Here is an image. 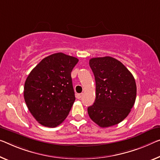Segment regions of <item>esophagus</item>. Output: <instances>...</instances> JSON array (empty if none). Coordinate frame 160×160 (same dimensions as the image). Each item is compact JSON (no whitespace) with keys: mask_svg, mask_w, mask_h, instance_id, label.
I'll use <instances>...</instances> for the list:
<instances>
[{"mask_svg":"<svg viewBox=\"0 0 160 160\" xmlns=\"http://www.w3.org/2000/svg\"><path fill=\"white\" fill-rule=\"evenodd\" d=\"M82 97H83V94L82 93V94H78L77 95V98L78 99H81L82 98Z\"/></svg>","mask_w":160,"mask_h":160,"instance_id":"34e87169","label":"esophagus"}]
</instances>
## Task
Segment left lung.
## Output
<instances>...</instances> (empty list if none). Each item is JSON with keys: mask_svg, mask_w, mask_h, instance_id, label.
Returning <instances> with one entry per match:
<instances>
[{"mask_svg": "<svg viewBox=\"0 0 160 160\" xmlns=\"http://www.w3.org/2000/svg\"><path fill=\"white\" fill-rule=\"evenodd\" d=\"M89 66L95 77L96 99L88 107V116L103 128L119 124L128 116L136 100L133 75L110 56L91 58Z\"/></svg>", "mask_w": 160, "mask_h": 160, "instance_id": "obj_1", "label": "left lung"}]
</instances>
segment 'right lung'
I'll list each match as a JSON object with an SVG mask.
<instances>
[{
	"label": "right lung",
	"mask_w": 160,
	"mask_h": 160,
	"mask_svg": "<svg viewBox=\"0 0 160 160\" xmlns=\"http://www.w3.org/2000/svg\"><path fill=\"white\" fill-rule=\"evenodd\" d=\"M78 61L63 53H53L41 60L27 77L24 99L43 126L56 127L68 116L76 99L71 73Z\"/></svg>",
	"instance_id": "obj_1"
}]
</instances>
